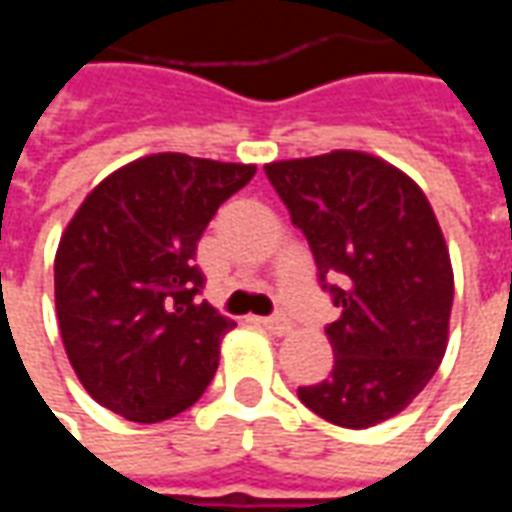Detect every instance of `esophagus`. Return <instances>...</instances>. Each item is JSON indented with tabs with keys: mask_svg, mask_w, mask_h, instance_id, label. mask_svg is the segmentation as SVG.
I'll list each match as a JSON object with an SVG mask.
<instances>
[{
	"mask_svg": "<svg viewBox=\"0 0 512 512\" xmlns=\"http://www.w3.org/2000/svg\"><path fill=\"white\" fill-rule=\"evenodd\" d=\"M260 323H263V329H268L271 334L290 332V321L282 315V312H277V315H268V318H260Z\"/></svg>",
	"mask_w": 512,
	"mask_h": 512,
	"instance_id": "34e87169",
	"label": "esophagus"
}]
</instances>
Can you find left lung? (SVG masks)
Returning a JSON list of instances; mask_svg holds the SVG:
<instances>
[{
    "label": "left lung",
    "instance_id": "left-lung-1",
    "mask_svg": "<svg viewBox=\"0 0 512 512\" xmlns=\"http://www.w3.org/2000/svg\"><path fill=\"white\" fill-rule=\"evenodd\" d=\"M315 257L340 318L326 326L334 367L299 400L340 428L395 417L447 351L452 266L428 197L381 158L334 150L266 164Z\"/></svg>",
    "mask_w": 512,
    "mask_h": 512
}]
</instances>
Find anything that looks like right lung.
<instances>
[{
	"label": "right lung",
	"instance_id": "add662e5",
	"mask_svg": "<svg viewBox=\"0 0 512 512\" xmlns=\"http://www.w3.org/2000/svg\"><path fill=\"white\" fill-rule=\"evenodd\" d=\"M252 178V164L156 153L87 194L62 233L54 299L65 354L101 406L161 422L208 389L235 323L197 299V241Z\"/></svg>",
	"mask_w": 512,
	"mask_h": 512
}]
</instances>
